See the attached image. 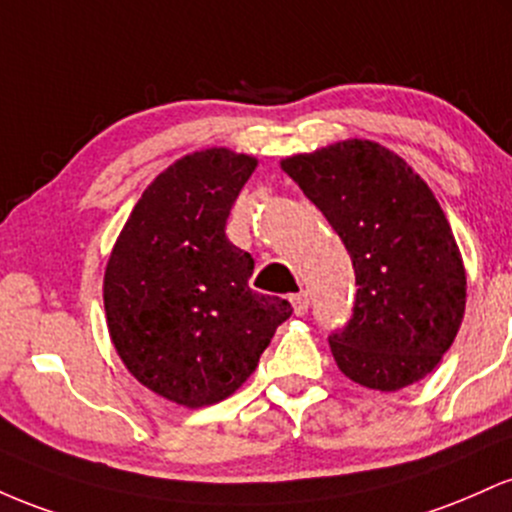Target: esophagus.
Instances as JSON below:
<instances>
[{
	"label": "esophagus",
	"instance_id": "1",
	"mask_svg": "<svg viewBox=\"0 0 512 512\" xmlns=\"http://www.w3.org/2000/svg\"><path fill=\"white\" fill-rule=\"evenodd\" d=\"M290 302H292V309H295V314L297 317H304V314H307V309H309V295L307 292H297V295H292L290 297Z\"/></svg>",
	"mask_w": 512,
	"mask_h": 512
}]
</instances>
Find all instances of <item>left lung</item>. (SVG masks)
<instances>
[{"instance_id": "left-lung-1", "label": "left lung", "mask_w": 512, "mask_h": 512, "mask_svg": "<svg viewBox=\"0 0 512 512\" xmlns=\"http://www.w3.org/2000/svg\"><path fill=\"white\" fill-rule=\"evenodd\" d=\"M283 171L355 268L353 314L329 336L338 370L380 392L423 380L455 341L467 302L455 234L428 183L370 140L297 154Z\"/></svg>"}]
</instances>
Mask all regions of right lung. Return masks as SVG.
I'll list each match as a JSON object with an SVG mask.
<instances>
[{
    "instance_id": "1",
    "label": "right lung",
    "mask_w": 512,
    "mask_h": 512,
    "mask_svg": "<svg viewBox=\"0 0 512 512\" xmlns=\"http://www.w3.org/2000/svg\"><path fill=\"white\" fill-rule=\"evenodd\" d=\"M254 169L225 147L179 159L149 183L108 258L103 304L120 360L188 409L237 392L292 314L251 290L254 258L225 234Z\"/></svg>"
}]
</instances>
